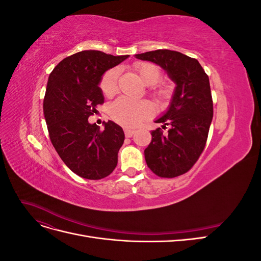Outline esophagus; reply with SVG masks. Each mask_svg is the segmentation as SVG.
<instances>
[{"mask_svg":"<svg viewBox=\"0 0 261 261\" xmlns=\"http://www.w3.org/2000/svg\"><path fill=\"white\" fill-rule=\"evenodd\" d=\"M124 133H125V136L126 137H132L134 134H135V130L134 129H129V128H125L124 129Z\"/></svg>","mask_w":261,"mask_h":261,"instance_id":"1","label":"esophagus"}]
</instances>
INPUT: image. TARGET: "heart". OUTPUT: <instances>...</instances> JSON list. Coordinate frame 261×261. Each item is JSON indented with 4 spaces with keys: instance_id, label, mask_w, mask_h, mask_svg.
<instances>
[{
    "instance_id": "b5f03b06",
    "label": "heart",
    "mask_w": 261,
    "mask_h": 261,
    "mask_svg": "<svg viewBox=\"0 0 261 261\" xmlns=\"http://www.w3.org/2000/svg\"><path fill=\"white\" fill-rule=\"evenodd\" d=\"M135 69L140 80L147 86L155 85L161 77L160 68L151 63H136ZM120 72V68L113 67L102 75L100 89L105 96L112 97L117 92ZM150 91L155 97H162L165 94V90L162 87H152ZM152 112L153 107L149 101H135L126 97H120L109 107V114L112 117V120L118 124L127 126V127L137 125L146 117L151 115Z\"/></svg>"
}]
</instances>
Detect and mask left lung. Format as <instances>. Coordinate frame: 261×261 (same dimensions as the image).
<instances>
[{
	"instance_id": "1",
	"label": "left lung",
	"mask_w": 261,
	"mask_h": 261,
	"mask_svg": "<svg viewBox=\"0 0 261 261\" xmlns=\"http://www.w3.org/2000/svg\"><path fill=\"white\" fill-rule=\"evenodd\" d=\"M135 58L155 63L176 84L168 111L155 121L170 129L151 132L145 159L155 175L179 176L193 168L206 146L213 116L209 77L198 61L177 51L155 50Z\"/></svg>"
}]
</instances>
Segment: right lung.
Wrapping results in <instances>:
<instances>
[{"instance_id": "right-lung-1", "label": "right lung", "mask_w": 261, "mask_h": 261, "mask_svg": "<svg viewBox=\"0 0 261 261\" xmlns=\"http://www.w3.org/2000/svg\"><path fill=\"white\" fill-rule=\"evenodd\" d=\"M128 55L87 50L62 60L51 72L43 100V114L53 147L75 174L101 179L111 174L125 135L120 125L105 123V129L88 117L105 102L99 84L106 70Z\"/></svg>"}]
</instances>
